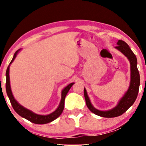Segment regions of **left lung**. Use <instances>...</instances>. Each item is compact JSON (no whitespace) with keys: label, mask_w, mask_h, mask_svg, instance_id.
<instances>
[{"label":"left lung","mask_w":146,"mask_h":146,"mask_svg":"<svg viewBox=\"0 0 146 146\" xmlns=\"http://www.w3.org/2000/svg\"><path fill=\"white\" fill-rule=\"evenodd\" d=\"M117 44V46L115 47V48L120 51L123 54H124L130 62V84H129V88L125 93L124 96L121 98L117 105L113 108L107 111H101L96 109L92 104L87 94L86 90L84 88V92L86 103L88 109L95 114L104 117H117L125 112L127 109L133 105L136 100L137 94H138L139 84H140V78H139V71L137 68V62L136 56L129 48L127 44L125 43L124 41L119 40Z\"/></svg>","instance_id":"1"}]
</instances>
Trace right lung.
Listing matches in <instances>:
<instances>
[{
	"label": "right lung",
	"mask_w": 146,
	"mask_h": 146,
	"mask_svg": "<svg viewBox=\"0 0 146 146\" xmlns=\"http://www.w3.org/2000/svg\"><path fill=\"white\" fill-rule=\"evenodd\" d=\"M20 50H21V49L18 50L15 53L13 59H12L11 63L9 64V66H8L7 72H6V77H7V80H6V90H7V95L9 98L12 106H13V109L15 110L16 112H17L19 115H21V117L28 119V120L31 121V122H33L34 123H36V124H44V123L51 122V121H52L54 120V119H56L57 117H58L60 115L61 113H62L64 108V100L69 90L70 89V88L72 86V85L74 83H70L62 90V98L60 102V104L58 106V108L56 110L54 111H53L52 113H50L48 115H38L33 112V111L30 110L25 108V107L21 106L19 103H18V102L15 99V98H14L13 95V93H12L11 84H10V66H11L12 62L14 61V60L15 59L17 54L19 53V52Z\"/></svg>",
	"instance_id": "1"
}]
</instances>
